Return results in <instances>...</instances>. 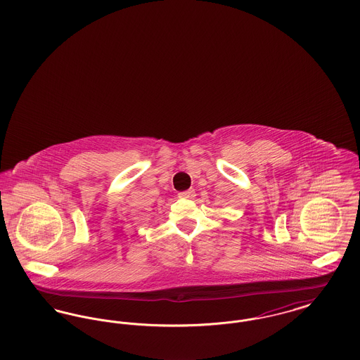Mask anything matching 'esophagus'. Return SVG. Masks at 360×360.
Here are the masks:
<instances>
[{"mask_svg":"<svg viewBox=\"0 0 360 360\" xmlns=\"http://www.w3.org/2000/svg\"><path fill=\"white\" fill-rule=\"evenodd\" d=\"M194 195H195V191H194L193 188H190V190H186V191H181V193L178 194V197H179V198H186V200H190V198H194Z\"/></svg>","mask_w":360,"mask_h":360,"instance_id":"esophagus-1","label":"esophagus"}]
</instances>
